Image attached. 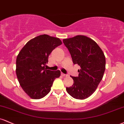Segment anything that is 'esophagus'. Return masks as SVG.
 <instances>
[{"label":"esophagus","instance_id":"34e87169","mask_svg":"<svg viewBox=\"0 0 124 124\" xmlns=\"http://www.w3.org/2000/svg\"><path fill=\"white\" fill-rule=\"evenodd\" d=\"M61 75H62V76H63V77H68V74H65L63 73H61Z\"/></svg>","mask_w":124,"mask_h":124}]
</instances>
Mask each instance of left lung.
<instances>
[{"label": "left lung", "mask_w": 124, "mask_h": 124, "mask_svg": "<svg viewBox=\"0 0 124 124\" xmlns=\"http://www.w3.org/2000/svg\"><path fill=\"white\" fill-rule=\"evenodd\" d=\"M63 42L73 63L81 68L78 70V77L71 76L74 83L66 87V91L75 99H85L95 91L102 80L106 67L105 56L94 40L85 36L65 39Z\"/></svg>", "instance_id": "8db88e82"}]
</instances>
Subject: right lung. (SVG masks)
<instances>
[{
	"label": "right lung",
	"instance_id": "obj_1",
	"mask_svg": "<svg viewBox=\"0 0 124 124\" xmlns=\"http://www.w3.org/2000/svg\"><path fill=\"white\" fill-rule=\"evenodd\" d=\"M59 38L47 35L30 40L20 51L16 60V74L19 84L32 99H39L47 95L59 70L45 68L48 56L53 50L62 44Z\"/></svg>",
	"mask_w": 124,
	"mask_h": 124
}]
</instances>
